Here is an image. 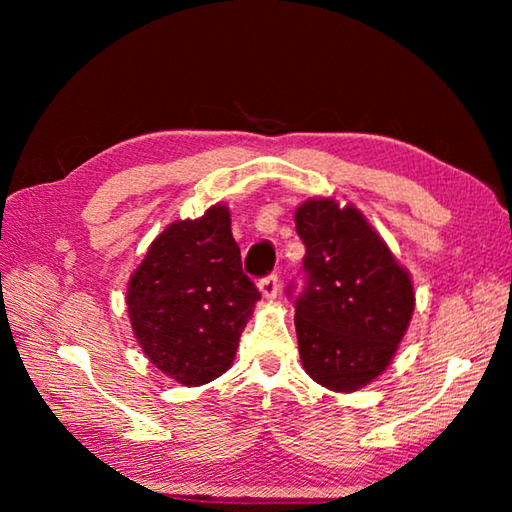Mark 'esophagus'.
<instances>
[{
	"label": "esophagus",
	"instance_id": "obj_1",
	"mask_svg": "<svg viewBox=\"0 0 512 512\" xmlns=\"http://www.w3.org/2000/svg\"><path fill=\"white\" fill-rule=\"evenodd\" d=\"M259 291H262V296L266 300H275L277 293H280V280H277V275L264 277V280L259 282Z\"/></svg>",
	"mask_w": 512,
	"mask_h": 512
}]
</instances>
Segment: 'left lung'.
<instances>
[{
    "label": "left lung",
    "instance_id": "8db88e82",
    "mask_svg": "<svg viewBox=\"0 0 512 512\" xmlns=\"http://www.w3.org/2000/svg\"><path fill=\"white\" fill-rule=\"evenodd\" d=\"M307 287L296 300L300 361L316 384L354 393L384 372L413 318L411 273L352 203L296 207Z\"/></svg>",
    "mask_w": 512,
    "mask_h": 512
}]
</instances>
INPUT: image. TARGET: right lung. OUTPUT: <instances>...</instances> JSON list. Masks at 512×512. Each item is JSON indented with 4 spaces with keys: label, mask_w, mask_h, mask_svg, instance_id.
I'll return each instance as SVG.
<instances>
[{
    "label": "right lung",
    "mask_w": 512,
    "mask_h": 512,
    "mask_svg": "<svg viewBox=\"0 0 512 512\" xmlns=\"http://www.w3.org/2000/svg\"><path fill=\"white\" fill-rule=\"evenodd\" d=\"M228 205L173 221L151 241L126 287L135 341L155 368L203 386L235 361L239 336L262 298L241 271Z\"/></svg>",
    "instance_id": "1"
}]
</instances>
